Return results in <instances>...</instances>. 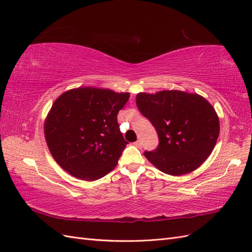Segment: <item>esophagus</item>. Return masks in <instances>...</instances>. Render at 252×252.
<instances>
[{
	"label": "esophagus",
	"instance_id": "34e87169",
	"mask_svg": "<svg viewBox=\"0 0 252 252\" xmlns=\"http://www.w3.org/2000/svg\"><path fill=\"white\" fill-rule=\"evenodd\" d=\"M134 145H135L136 147H142V141H141V140H138V141H136V142L134 143Z\"/></svg>",
	"mask_w": 252,
	"mask_h": 252
}]
</instances>
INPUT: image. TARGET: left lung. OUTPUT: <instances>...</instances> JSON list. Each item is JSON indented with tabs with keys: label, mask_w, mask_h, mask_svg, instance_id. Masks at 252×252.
Instances as JSON below:
<instances>
[{
	"label": "left lung",
	"mask_w": 252,
	"mask_h": 252,
	"mask_svg": "<svg viewBox=\"0 0 252 252\" xmlns=\"http://www.w3.org/2000/svg\"><path fill=\"white\" fill-rule=\"evenodd\" d=\"M136 106L154 125L158 146L144 156L158 170L182 175L207 159L220 134L219 117L202 95L181 90L136 94Z\"/></svg>",
	"instance_id": "left-lung-1"
}]
</instances>
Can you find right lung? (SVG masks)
Wrapping results in <instances>:
<instances>
[{
  "instance_id": "1",
  "label": "right lung",
  "mask_w": 252,
  "mask_h": 252,
  "mask_svg": "<svg viewBox=\"0 0 252 252\" xmlns=\"http://www.w3.org/2000/svg\"><path fill=\"white\" fill-rule=\"evenodd\" d=\"M128 93L79 87L61 94L49 110L44 133L53 158L72 177L95 181L109 173L128 144L118 113Z\"/></svg>"
}]
</instances>
